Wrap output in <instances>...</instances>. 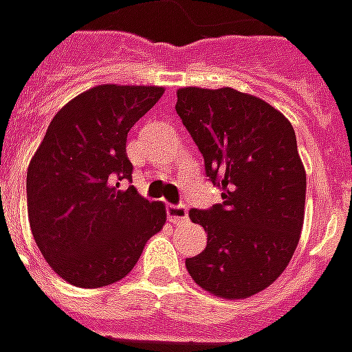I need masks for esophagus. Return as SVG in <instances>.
<instances>
[{
	"label": "esophagus",
	"mask_w": 352,
	"mask_h": 352,
	"mask_svg": "<svg viewBox=\"0 0 352 352\" xmlns=\"http://www.w3.org/2000/svg\"><path fill=\"white\" fill-rule=\"evenodd\" d=\"M166 214H168V220L174 222V224H180V222H186L188 220V208L184 205H168L166 207Z\"/></svg>",
	"instance_id": "obj_1"
}]
</instances>
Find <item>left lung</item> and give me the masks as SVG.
<instances>
[{"label": "left lung", "instance_id": "1", "mask_svg": "<svg viewBox=\"0 0 352 352\" xmlns=\"http://www.w3.org/2000/svg\"><path fill=\"white\" fill-rule=\"evenodd\" d=\"M176 94V113L222 191V203L190 210L207 247L186 268L208 293L245 299L280 278L299 243L307 174L295 130L272 105L234 88Z\"/></svg>", "mask_w": 352, "mask_h": 352}]
</instances>
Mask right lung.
Returning a JSON list of instances; mask_svg holds the SVG:
<instances>
[{"mask_svg": "<svg viewBox=\"0 0 352 352\" xmlns=\"http://www.w3.org/2000/svg\"><path fill=\"white\" fill-rule=\"evenodd\" d=\"M164 88L103 84L53 116L26 172L28 220L43 258L76 287H105L140 261L166 222L162 203L134 186L126 155L130 128Z\"/></svg>", "mask_w": 352, "mask_h": 352, "instance_id": "add662e5", "label": "right lung"}]
</instances>
